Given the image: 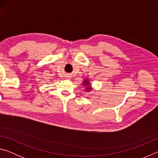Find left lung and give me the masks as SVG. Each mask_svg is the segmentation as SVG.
I'll return each mask as SVG.
<instances>
[{"instance_id":"8db88e82","label":"left lung","mask_w":158,"mask_h":158,"mask_svg":"<svg viewBox=\"0 0 158 158\" xmlns=\"http://www.w3.org/2000/svg\"><path fill=\"white\" fill-rule=\"evenodd\" d=\"M84 84H85V85H88V88H86V89H87V90H90V87H89V80H84Z\"/></svg>"}]
</instances>
